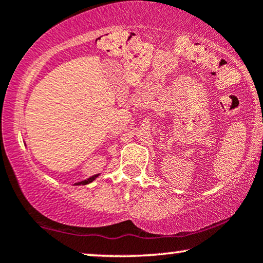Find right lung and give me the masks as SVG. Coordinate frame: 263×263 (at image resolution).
<instances>
[{"label":"right lung","instance_id":"right-lung-1","mask_svg":"<svg viewBox=\"0 0 263 263\" xmlns=\"http://www.w3.org/2000/svg\"><path fill=\"white\" fill-rule=\"evenodd\" d=\"M98 176H99V174H98V175L92 176V177H89V178H87V179H85V181H81V182L75 183V185H86V184H88V183H91V182L95 181V179H96L97 177H98Z\"/></svg>","mask_w":263,"mask_h":263}]
</instances>
